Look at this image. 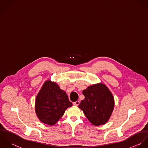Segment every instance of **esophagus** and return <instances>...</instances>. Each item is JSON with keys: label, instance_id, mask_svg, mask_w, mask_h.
<instances>
[{"label": "esophagus", "instance_id": "34e87169", "mask_svg": "<svg viewBox=\"0 0 148 148\" xmlns=\"http://www.w3.org/2000/svg\"><path fill=\"white\" fill-rule=\"evenodd\" d=\"M79 104V101H77L74 102H73V105H75V106H78Z\"/></svg>", "mask_w": 148, "mask_h": 148}]
</instances>
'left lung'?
<instances>
[{"instance_id": "left-lung-1", "label": "left lung", "mask_w": 148, "mask_h": 148, "mask_svg": "<svg viewBox=\"0 0 148 148\" xmlns=\"http://www.w3.org/2000/svg\"><path fill=\"white\" fill-rule=\"evenodd\" d=\"M85 99L79 108L89 121L95 126L106 123L110 117L114 107V99L108 87L99 83L91 85L83 90Z\"/></svg>"}]
</instances>
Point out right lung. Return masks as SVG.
I'll use <instances>...</instances> for the list:
<instances>
[{
  "instance_id": "add662e5",
  "label": "right lung",
  "mask_w": 148,
  "mask_h": 148,
  "mask_svg": "<svg viewBox=\"0 0 148 148\" xmlns=\"http://www.w3.org/2000/svg\"><path fill=\"white\" fill-rule=\"evenodd\" d=\"M72 105L66 92L60 89L57 84L48 80L44 83L36 96L35 110L42 122L53 125Z\"/></svg>"
}]
</instances>
